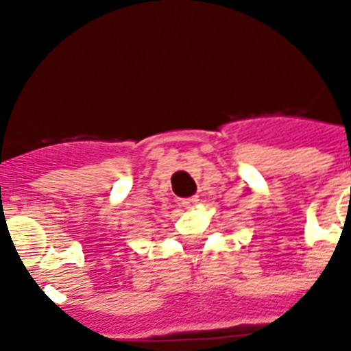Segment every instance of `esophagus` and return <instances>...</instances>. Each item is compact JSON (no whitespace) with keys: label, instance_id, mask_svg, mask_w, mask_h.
Returning <instances> with one entry per match:
<instances>
[{"label":"esophagus","instance_id":"esophagus-1","mask_svg":"<svg viewBox=\"0 0 351 351\" xmlns=\"http://www.w3.org/2000/svg\"><path fill=\"white\" fill-rule=\"evenodd\" d=\"M182 208H186V209H189V208H193V206H197L198 204V197H189V198H184V200H182Z\"/></svg>","mask_w":351,"mask_h":351}]
</instances>
